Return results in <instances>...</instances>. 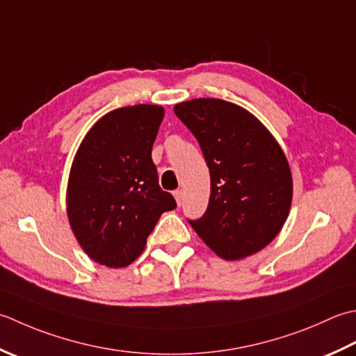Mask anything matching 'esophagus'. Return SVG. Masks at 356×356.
<instances>
[{
	"label": "esophagus",
	"mask_w": 356,
	"mask_h": 356,
	"mask_svg": "<svg viewBox=\"0 0 356 356\" xmlns=\"http://www.w3.org/2000/svg\"><path fill=\"white\" fill-rule=\"evenodd\" d=\"M174 197H176L177 205L180 207V205H182V202H184V191L182 190H176V191H174Z\"/></svg>",
	"instance_id": "34e87169"
}]
</instances>
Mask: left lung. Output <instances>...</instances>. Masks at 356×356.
<instances>
[{
	"label": "left lung",
	"mask_w": 356,
	"mask_h": 356,
	"mask_svg": "<svg viewBox=\"0 0 356 356\" xmlns=\"http://www.w3.org/2000/svg\"><path fill=\"white\" fill-rule=\"evenodd\" d=\"M174 114L197 138L211 179L207 211L188 222L222 259L257 253L281 232L291 205L281 146L254 115L225 100L184 102Z\"/></svg>",
	"instance_id": "left-lung-1"
}]
</instances>
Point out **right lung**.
<instances>
[{"instance_id":"right-lung-1","label":"right lung","mask_w":356,"mask_h":356,"mask_svg":"<svg viewBox=\"0 0 356 356\" xmlns=\"http://www.w3.org/2000/svg\"><path fill=\"white\" fill-rule=\"evenodd\" d=\"M163 108L136 104L111 111L76 151L67 184V218L90 259L127 267L142 254L160 216L176 200L159 186L151 151Z\"/></svg>"}]
</instances>
